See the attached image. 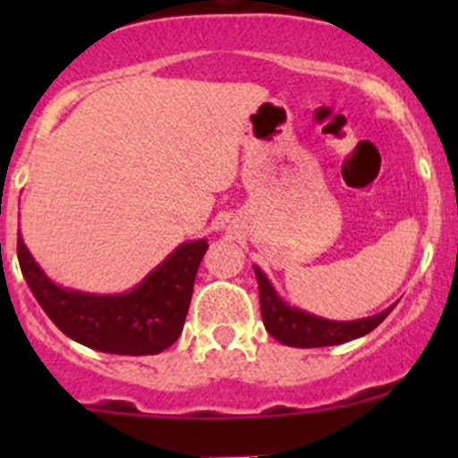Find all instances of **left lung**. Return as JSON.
Wrapping results in <instances>:
<instances>
[{
  "instance_id": "1",
  "label": "left lung",
  "mask_w": 458,
  "mask_h": 458,
  "mask_svg": "<svg viewBox=\"0 0 458 458\" xmlns=\"http://www.w3.org/2000/svg\"><path fill=\"white\" fill-rule=\"evenodd\" d=\"M255 275L263 326L279 344L290 345V348H323V345H339L345 341L359 339V336L372 332L396 306L394 303L378 315L357 318V321H332V318L310 315L301 308L288 306L279 297L270 279L263 275L261 267L255 266Z\"/></svg>"
}]
</instances>
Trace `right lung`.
I'll return each instance as SVG.
<instances>
[{"label": "right lung", "instance_id": "right-lung-1", "mask_svg": "<svg viewBox=\"0 0 458 458\" xmlns=\"http://www.w3.org/2000/svg\"><path fill=\"white\" fill-rule=\"evenodd\" d=\"M206 250V239L186 242L128 293L92 294L50 281L17 237L21 275L50 321L86 348L131 357L159 354L179 339Z\"/></svg>", "mask_w": 458, "mask_h": 458}]
</instances>
